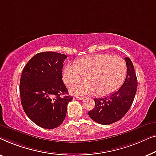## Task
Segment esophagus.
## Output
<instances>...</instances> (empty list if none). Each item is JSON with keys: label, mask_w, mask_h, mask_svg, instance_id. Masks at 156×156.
<instances>
[{"label": "esophagus", "mask_w": 156, "mask_h": 156, "mask_svg": "<svg viewBox=\"0 0 156 156\" xmlns=\"http://www.w3.org/2000/svg\"><path fill=\"white\" fill-rule=\"evenodd\" d=\"M76 98L78 100H83L84 99V97H82V96H76Z\"/></svg>", "instance_id": "1"}]
</instances>
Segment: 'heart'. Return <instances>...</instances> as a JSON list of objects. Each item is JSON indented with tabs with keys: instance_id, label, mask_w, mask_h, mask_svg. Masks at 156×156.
Instances as JSON below:
<instances>
[{
	"instance_id": "1",
	"label": "heart",
	"mask_w": 156,
	"mask_h": 156,
	"mask_svg": "<svg viewBox=\"0 0 156 156\" xmlns=\"http://www.w3.org/2000/svg\"><path fill=\"white\" fill-rule=\"evenodd\" d=\"M126 73V63L121 57L94 54L68 63L62 76L64 83L70 85L82 80L87 74V80L70 86V91L74 95L97 92L99 95H107L119 88Z\"/></svg>"
}]
</instances>
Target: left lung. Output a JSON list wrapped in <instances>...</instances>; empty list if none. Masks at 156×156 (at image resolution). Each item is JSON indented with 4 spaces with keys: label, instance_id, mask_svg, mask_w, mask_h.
Here are the masks:
<instances>
[{
    "label": "left lung",
    "instance_id": "obj_1",
    "mask_svg": "<svg viewBox=\"0 0 156 156\" xmlns=\"http://www.w3.org/2000/svg\"><path fill=\"white\" fill-rule=\"evenodd\" d=\"M126 77L122 87L105 98H95V107L88 112L93 121L108 125L119 121L127 113L132 105L137 89V78L134 67L129 57L124 58Z\"/></svg>",
    "mask_w": 156,
    "mask_h": 156
}]
</instances>
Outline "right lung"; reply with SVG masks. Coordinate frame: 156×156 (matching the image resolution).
Segmentation results:
<instances>
[{
    "label": "right lung",
    "instance_id": "1",
    "mask_svg": "<svg viewBox=\"0 0 156 156\" xmlns=\"http://www.w3.org/2000/svg\"><path fill=\"white\" fill-rule=\"evenodd\" d=\"M66 58L56 52H41L23 70L20 82L22 106L27 117L44 129H52L62 124L68 103L73 99L62 80Z\"/></svg>",
    "mask_w": 156,
    "mask_h": 156
}]
</instances>
